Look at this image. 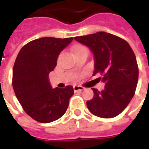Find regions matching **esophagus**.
I'll list each match as a JSON object with an SVG mask.
<instances>
[{
	"instance_id": "34e87169",
	"label": "esophagus",
	"mask_w": 149,
	"mask_h": 149,
	"mask_svg": "<svg viewBox=\"0 0 149 149\" xmlns=\"http://www.w3.org/2000/svg\"><path fill=\"white\" fill-rule=\"evenodd\" d=\"M73 89H74V92H78V91H83L84 88V87H82V86L74 85V86H73Z\"/></svg>"
}]
</instances>
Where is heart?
<instances>
[{
    "label": "heart",
    "mask_w": 149,
    "mask_h": 149,
    "mask_svg": "<svg viewBox=\"0 0 149 149\" xmlns=\"http://www.w3.org/2000/svg\"><path fill=\"white\" fill-rule=\"evenodd\" d=\"M86 49V48H85L84 46L79 45V46H77V47L76 49H75L74 52H78V51H80V50H81V49Z\"/></svg>",
    "instance_id": "heart-1"
}]
</instances>
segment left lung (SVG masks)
<instances>
[{"label": "left lung", "instance_id": "left-lung-1", "mask_svg": "<svg viewBox=\"0 0 149 149\" xmlns=\"http://www.w3.org/2000/svg\"><path fill=\"white\" fill-rule=\"evenodd\" d=\"M74 39L93 52V75L100 74L98 79L105 84L101 92L93 88L94 96L87 101L88 109L101 118L118 116L128 106L136 88L139 69L134 52L125 40L105 32Z\"/></svg>", "mask_w": 149, "mask_h": 149}]
</instances>
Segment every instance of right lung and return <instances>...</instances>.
<instances>
[{
	"mask_svg": "<svg viewBox=\"0 0 149 149\" xmlns=\"http://www.w3.org/2000/svg\"><path fill=\"white\" fill-rule=\"evenodd\" d=\"M73 37H42L24 45L18 53L13 70V87L23 109L40 123L61 118L74 93L71 85L52 88L49 74L54 70L60 52Z\"/></svg>",
	"mask_w": 149,
	"mask_h": 149,
	"instance_id": "right-lung-1",
	"label": "right lung"
}]
</instances>
